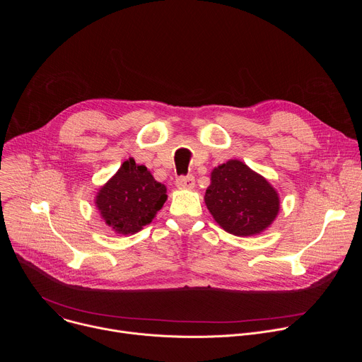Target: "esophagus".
<instances>
[{
  "instance_id": "1",
  "label": "esophagus",
  "mask_w": 362,
  "mask_h": 362,
  "mask_svg": "<svg viewBox=\"0 0 362 362\" xmlns=\"http://www.w3.org/2000/svg\"><path fill=\"white\" fill-rule=\"evenodd\" d=\"M176 186L179 189H193L194 187V177L192 175L180 176V177L176 179Z\"/></svg>"
}]
</instances>
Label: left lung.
<instances>
[{
    "mask_svg": "<svg viewBox=\"0 0 362 362\" xmlns=\"http://www.w3.org/2000/svg\"><path fill=\"white\" fill-rule=\"evenodd\" d=\"M204 203L223 230L240 238L267 230L281 208L278 190L238 159H230L211 172Z\"/></svg>",
    "mask_w": 362,
    "mask_h": 362,
    "instance_id": "8db88e82",
    "label": "left lung"
}]
</instances>
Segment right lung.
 Masks as SVG:
<instances>
[{
  "instance_id": "right-lung-1",
  "label": "right lung",
  "mask_w": 362,
  "mask_h": 362,
  "mask_svg": "<svg viewBox=\"0 0 362 362\" xmlns=\"http://www.w3.org/2000/svg\"><path fill=\"white\" fill-rule=\"evenodd\" d=\"M168 189L133 158L103 185L94 204L105 223L119 235H134L148 225L168 200Z\"/></svg>"
}]
</instances>
